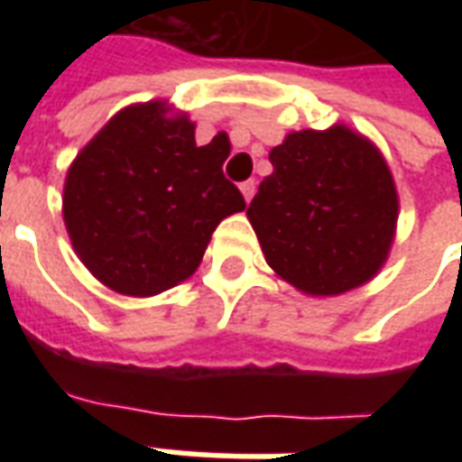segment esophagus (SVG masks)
I'll return each mask as SVG.
<instances>
[{"label":"esophagus","mask_w":462,"mask_h":462,"mask_svg":"<svg viewBox=\"0 0 462 462\" xmlns=\"http://www.w3.org/2000/svg\"><path fill=\"white\" fill-rule=\"evenodd\" d=\"M240 190H242V195H245V200L250 202L252 198H254V190H257V182H254V180H245L240 185Z\"/></svg>","instance_id":"esophagus-1"}]
</instances>
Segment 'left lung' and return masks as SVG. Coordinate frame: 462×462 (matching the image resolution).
<instances>
[{"instance_id":"obj_1","label":"left lung","mask_w":462,"mask_h":462,"mask_svg":"<svg viewBox=\"0 0 462 462\" xmlns=\"http://www.w3.org/2000/svg\"><path fill=\"white\" fill-rule=\"evenodd\" d=\"M247 208L264 260L311 297L366 284L391 250L398 192L383 155L346 125L294 131Z\"/></svg>"}]
</instances>
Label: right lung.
Returning a JSON list of instances; mask_svg holds the SVG:
<instances>
[{
    "instance_id": "add662e5",
    "label": "right lung",
    "mask_w": 462,
    "mask_h": 462,
    "mask_svg": "<svg viewBox=\"0 0 462 462\" xmlns=\"http://www.w3.org/2000/svg\"><path fill=\"white\" fill-rule=\"evenodd\" d=\"M225 141L198 145L195 123L165 101L123 108L76 155L64 182V222L96 280L152 297L200 267L212 232L245 210L222 175Z\"/></svg>"
}]
</instances>
